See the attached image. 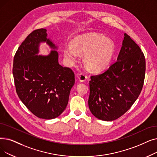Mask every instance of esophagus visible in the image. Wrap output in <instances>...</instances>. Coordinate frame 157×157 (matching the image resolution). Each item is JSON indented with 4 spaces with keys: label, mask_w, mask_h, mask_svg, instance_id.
<instances>
[{
    "label": "esophagus",
    "mask_w": 157,
    "mask_h": 157,
    "mask_svg": "<svg viewBox=\"0 0 157 157\" xmlns=\"http://www.w3.org/2000/svg\"><path fill=\"white\" fill-rule=\"evenodd\" d=\"M87 79V76L85 72H81L79 74V79L81 82H84Z\"/></svg>",
    "instance_id": "34e87169"
}]
</instances>
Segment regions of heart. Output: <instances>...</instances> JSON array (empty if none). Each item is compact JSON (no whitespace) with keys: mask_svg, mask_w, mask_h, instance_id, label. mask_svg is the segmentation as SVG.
Instances as JSON below:
<instances>
[{"mask_svg":"<svg viewBox=\"0 0 157 157\" xmlns=\"http://www.w3.org/2000/svg\"><path fill=\"white\" fill-rule=\"evenodd\" d=\"M78 52L85 53L84 59L86 65L94 71L105 68L112 58L114 44L112 41L97 33L79 36L73 41V45L67 44L64 49V56L70 62L78 56Z\"/></svg>","mask_w":157,"mask_h":157,"instance_id":"1","label":"heart"}]
</instances>
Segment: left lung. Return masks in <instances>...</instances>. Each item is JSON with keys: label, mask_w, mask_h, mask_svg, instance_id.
Instances as JSON below:
<instances>
[{"label": "left lung", "mask_w": 157, "mask_h": 157, "mask_svg": "<svg viewBox=\"0 0 157 157\" xmlns=\"http://www.w3.org/2000/svg\"><path fill=\"white\" fill-rule=\"evenodd\" d=\"M145 72L144 53L124 33L116 62L104 72L90 77L88 106L92 113L106 121L124 114L139 96Z\"/></svg>", "instance_id": "left-lung-1"}]
</instances>
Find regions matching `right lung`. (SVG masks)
Masks as SVG:
<instances>
[{"label":"right lung","instance_id":"1","mask_svg":"<svg viewBox=\"0 0 157 157\" xmlns=\"http://www.w3.org/2000/svg\"><path fill=\"white\" fill-rule=\"evenodd\" d=\"M47 30H34L26 37L13 59V74L16 92L25 106L40 119H52L67 107L75 76L69 67L58 63V54L52 51L48 56L37 55L39 44L46 42Z\"/></svg>","mask_w":157,"mask_h":157}]
</instances>
